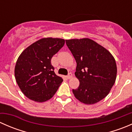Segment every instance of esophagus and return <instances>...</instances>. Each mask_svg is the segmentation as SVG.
I'll list each match as a JSON object with an SVG mask.
<instances>
[{"instance_id":"34e87169","label":"esophagus","mask_w":132,"mask_h":132,"mask_svg":"<svg viewBox=\"0 0 132 132\" xmlns=\"http://www.w3.org/2000/svg\"><path fill=\"white\" fill-rule=\"evenodd\" d=\"M72 73H69V74L68 75V76L66 77V78H67V79H70V78L72 77Z\"/></svg>"}]
</instances>
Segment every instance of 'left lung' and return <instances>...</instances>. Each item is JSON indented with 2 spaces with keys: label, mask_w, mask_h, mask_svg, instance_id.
<instances>
[{
  "label": "left lung",
  "mask_w": 132,
  "mask_h": 132,
  "mask_svg": "<svg viewBox=\"0 0 132 132\" xmlns=\"http://www.w3.org/2000/svg\"><path fill=\"white\" fill-rule=\"evenodd\" d=\"M66 43L77 62L75 75L80 85L72 91L75 98L87 105L103 100L116 79L115 59L107 49L89 38L68 39Z\"/></svg>",
  "instance_id": "1"
}]
</instances>
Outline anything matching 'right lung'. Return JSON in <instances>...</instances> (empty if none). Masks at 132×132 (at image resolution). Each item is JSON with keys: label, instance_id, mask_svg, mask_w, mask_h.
Listing matches in <instances>:
<instances>
[{"label": "right lung", "instance_id": "add662e5", "mask_svg": "<svg viewBox=\"0 0 132 132\" xmlns=\"http://www.w3.org/2000/svg\"><path fill=\"white\" fill-rule=\"evenodd\" d=\"M61 38H42L22 52L14 68L16 81L28 98L44 102L53 97L63 81L51 64L54 55L64 46Z\"/></svg>", "mask_w": 132, "mask_h": 132}]
</instances>
